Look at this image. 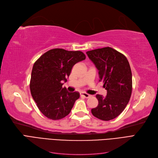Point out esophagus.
<instances>
[{"label":"esophagus","instance_id":"34e87169","mask_svg":"<svg viewBox=\"0 0 158 158\" xmlns=\"http://www.w3.org/2000/svg\"><path fill=\"white\" fill-rule=\"evenodd\" d=\"M80 95L85 98H88L90 97V95H89L88 94H86V93H84V92H81Z\"/></svg>","mask_w":158,"mask_h":158}]
</instances>
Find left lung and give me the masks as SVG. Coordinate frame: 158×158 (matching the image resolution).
I'll return each mask as SVG.
<instances>
[{"mask_svg": "<svg viewBox=\"0 0 158 158\" xmlns=\"http://www.w3.org/2000/svg\"><path fill=\"white\" fill-rule=\"evenodd\" d=\"M99 70L107 95L97 94L98 106L92 109L93 115L103 121H110L120 114L130 100L132 80L130 64L126 56L107 47L86 52Z\"/></svg>", "mask_w": 158, "mask_h": 158, "instance_id": "8db88e82", "label": "left lung"}]
</instances>
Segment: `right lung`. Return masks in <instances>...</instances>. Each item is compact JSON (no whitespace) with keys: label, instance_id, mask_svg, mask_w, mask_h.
I'll use <instances>...</instances> for the list:
<instances>
[{"label":"right lung","instance_id":"add662e5","mask_svg":"<svg viewBox=\"0 0 158 158\" xmlns=\"http://www.w3.org/2000/svg\"><path fill=\"white\" fill-rule=\"evenodd\" d=\"M85 59L82 51L52 49L42 55L33 64L30 92L40 111L48 118L59 120L70 113L77 92H69L63 88L73 66Z\"/></svg>","mask_w":158,"mask_h":158}]
</instances>
